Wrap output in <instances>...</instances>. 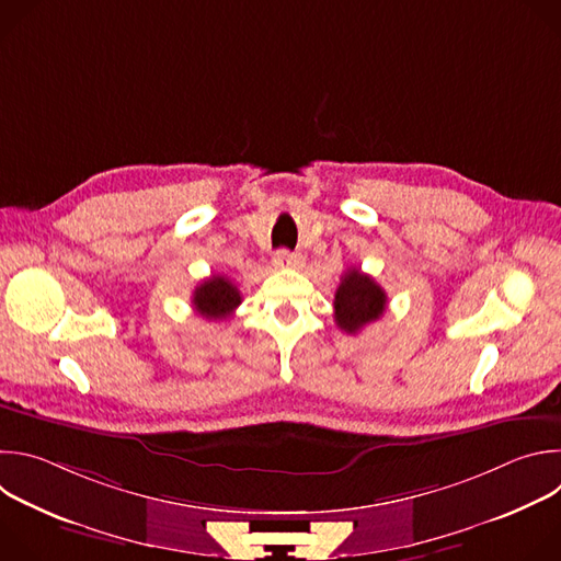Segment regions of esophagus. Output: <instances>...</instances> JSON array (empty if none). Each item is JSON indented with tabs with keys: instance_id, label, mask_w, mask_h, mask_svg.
<instances>
[{
	"instance_id": "1",
	"label": "esophagus",
	"mask_w": 561,
	"mask_h": 561,
	"mask_svg": "<svg viewBox=\"0 0 561 561\" xmlns=\"http://www.w3.org/2000/svg\"><path fill=\"white\" fill-rule=\"evenodd\" d=\"M275 268H299L304 264V257L299 253H290V251H277L273 257Z\"/></svg>"
}]
</instances>
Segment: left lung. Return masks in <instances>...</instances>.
<instances>
[{
  "label": "left lung",
  "mask_w": 561,
  "mask_h": 561,
  "mask_svg": "<svg viewBox=\"0 0 561 561\" xmlns=\"http://www.w3.org/2000/svg\"><path fill=\"white\" fill-rule=\"evenodd\" d=\"M335 324L355 335L366 324L377 322L386 310L383 288L359 268H348L335 293Z\"/></svg>",
  "instance_id": "left-lung-1"
}]
</instances>
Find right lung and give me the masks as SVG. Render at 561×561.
<instances>
[{"mask_svg": "<svg viewBox=\"0 0 561 561\" xmlns=\"http://www.w3.org/2000/svg\"><path fill=\"white\" fill-rule=\"evenodd\" d=\"M239 304H242V293L224 275L204 279L193 293V306L206 319H226Z\"/></svg>", "mask_w": 561, "mask_h": 561, "instance_id": "obj_1", "label": "right lung"}]
</instances>
